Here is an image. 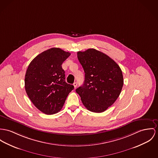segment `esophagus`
<instances>
[{
    "label": "esophagus",
    "instance_id": "obj_1",
    "mask_svg": "<svg viewBox=\"0 0 158 158\" xmlns=\"http://www.w3.org/2000/svg\"><path fill=\"white\" fill-rule=\"evenodd\" d=\"M77 82H74L73 83V86H74V87L76 88V87L77 86Z\"/></svg>",
    "mask_w": 158,
    "mask_h": 158
}]
</instances>
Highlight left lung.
<instances>
[{
	"mask_svg": "<svg viewBox=\"0 0 158 158\" xmlns=\"http://www.w3.org/2000/svg\"><path fill=\"white\" fill-rule=\"evenodd\" d=\"M85 72L84 84L76 89L88 110L100 113L110 106L122 91L123 76L119 65L94 49L77 52Z\"/></svg>",
	"mask_w": 158,
	"mask_h": 158,
	"instance_id": "8db88e82",
	"label": "left lung"
}]
</instances>
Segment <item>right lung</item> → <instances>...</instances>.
Returning a JSON list of instances; mask_svg holds the SVG:
<instances>
[{
	"instance_id": "right-lung-1",
	"label": "right lung",
	"mask_w": 158,
	"mask_h": 158,
	"mask_svg": "<svg viewBox=\"0 0 158 158\" xmlns=\"http://www.w3.org/2000/svg\"><path fill=\"white\" fill-rule=\"evenodd\" d=\"M70 53L53 48L41 53L31 62L24 78L26 92L37 109L52 115L62 109L74 86L65 81L61 65Z\"/></svg>"
}]
</instances>
